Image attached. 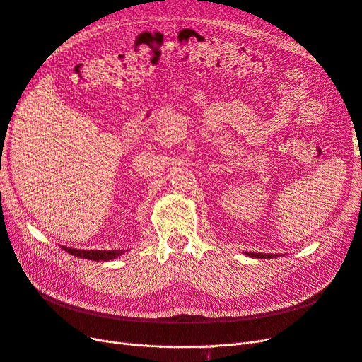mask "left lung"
Listing matches in <instances>:
<instances>
[{"label":"left lung","mask_w":362,"mask_h":362,"mask_svg":"<svg viewBox=\"0 0 362 362\" xmlns=\"http://www.w3.org/2000/svg\"><path fill=\"white\" fill-rule=\"evenodd\" d=\"M249 257H254V258H272V254H254V252H249L247 254Z\"/></svg>","instance_id":"1"}]
</instances>
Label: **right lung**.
Here are the masks:
<instances>
[{
    "label": "right lung",
    "instance_id": "add662e5",
    "mask_svg": "<svg viewBox=\"0 0 362 362\" xmlns=\"http://www.w3.org/2000/svg\"><path fill=\"white\" fill-rule=\"evenodd\" d=\"M63 249L69 252L71 255L80 257L84 259H92V261H110L120 254H124V250H81V249H72L63 246Z\"/></svg>",
    "mask_w": 362,
    "mask_h": 362
}]
</instances>
